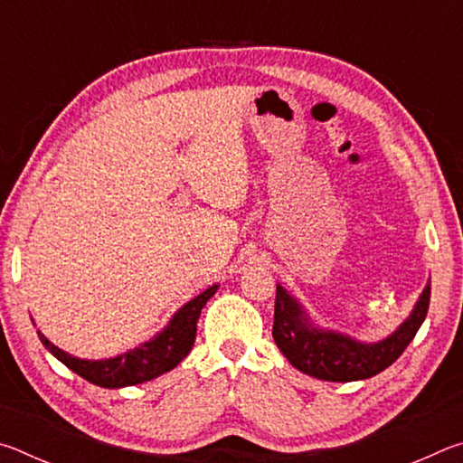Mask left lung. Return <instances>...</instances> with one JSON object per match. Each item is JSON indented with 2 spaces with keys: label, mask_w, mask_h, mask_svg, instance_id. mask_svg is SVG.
Here are the masks:
<instances>
[{
  "label": "left lung",
  "mask_w": 463,
  "mask_h": 463,
  "mask_svg": "<svg viewBox=\"0 0 463 463\" xmlns=\"http://www.w3.org/2000/svg\"><path fill=\"white\" fill-rule=\"evenodd\" d=\"M429 298L430 279L396 331L367 343L317 325L302 302L278 284L271 335L284 357L302 373L325 382L367 380L390 367L409 347L427 317Z\"/></svg>",
  "instance_id": "obj_1"
}]
</instances>
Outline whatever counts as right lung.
<instances>
[{"instance_id":"add662e5","label":"right lung","mask_w":463,"mask_h":463,"mask_svg":"<svg viewBox=\"0 0 463 463\" xmlns=\"http://www.w3.org/2000/svg\"><path fill=\"white\" fill-rule=\"evenodd\" d=\"M218 284L203 289L202 294L185 302L169 323L155 333L151 339L138 343L137 347L127 349L124 354L106 359H81L75 357L67 351L59 349L57 345L51 343L46 336L38 333V339L51 354L65 364L69 370L81 375L83 380L96 383L99 388H127L137 386L148 380L159 378L184 362L194 347L195 328H198V318L206 302L216 294ZM34 323V320H33Z\"/></svg>"}]
</instances>
